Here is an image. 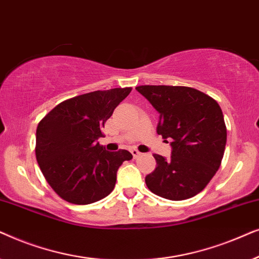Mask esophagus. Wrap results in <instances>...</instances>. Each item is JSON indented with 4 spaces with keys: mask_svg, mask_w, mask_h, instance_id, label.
<instances>
[{
    "mask_svg": "<svg viewBox=\"0 0 259 259\" xmlns=\"http://www.w3.org/2000/svg\"><path fill=\"white\" fill-rule=\"evenodd\" d=\"M131 152H132V154H133V158H134V159L139 158V157H140V155H141V153H140V152H139V151H138V150H137V148H133V150H132V151H131Z\"/></svg>",
    "mask_w": 259,
    "mask_h": 259,
    "instance_id": "esophagus-1",
    "label": "esophagus"
}]
</instances>
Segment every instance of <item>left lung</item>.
Segmentation results:
<instances>
[{
  "label": "left lung",
  "mask_w": 259,
  "mask_h": 259,
  "mask_svg": "<svg viewBox=\"0 0 259 259\" xmlns=\"http://www.w3.org/2000/svg\"><path fill=\"white\" fill-rule=\"evenodd\" d=\"M136 90L160 114L157 133L172 146L169 159L153 154L157 166L145 178L147 187L169 200L194 197L213 178L224 155L226 126L221 106L191 87L146 84Z\"/></svg>",
  "instance_id": "1"
}]
</instances>
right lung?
Masks as SVG:
<instances>
[{
    "label": "right lung",
    "instance_id": "obj_1",
    "mask_svg": "<svg viewBox=\"0 0 259 259\" xmlns=\"http://www.w3.org/2000/svg\"><path fill=\"white\" fill-rule=\"evenodd\" d=\"M132 88H113L60 102L38 122L35 154L46 180L68 203L87 205L107 197L116 172L132 154L108 152L98 143L101 130Z\"/></svg>",
    "mask_w": 259,
    "mask_h": 259
}]
</instances>
